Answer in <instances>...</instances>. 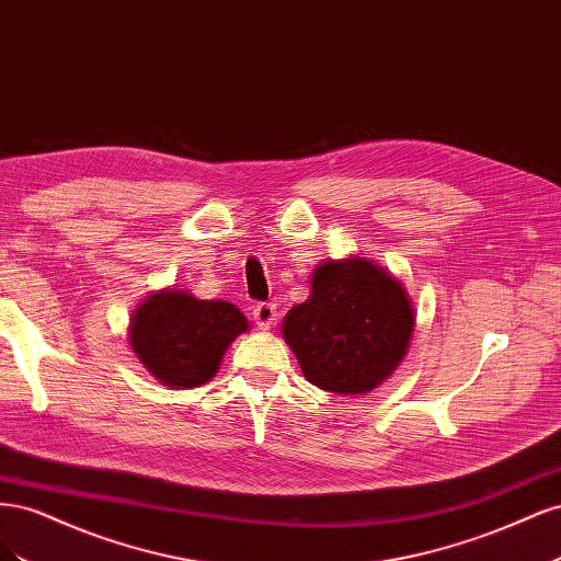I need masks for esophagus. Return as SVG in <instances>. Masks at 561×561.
Here are the masks:
<instances>
[{
  "label": "esophagus",
  "instance_id": "1",
  "mask_svg": "<svg viewBox=\"0 0 561 561\" xmlns=\"http://www.w3.org/2000/svg\"><path fill=\"white\" fill-rule=\"evenodd\" d=\"M252 318H254V325H257L260 330H268L276 322V307L274 304L262 301L252 309Z\"/></svg>",
  "mask_w": 561,
  "mask_h": 561
}]
</instances>
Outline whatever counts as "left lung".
<instances>
[{
    "label": "left lung",
    "mask_w": 561,
    "mask_h": 561,
    "mask_svg": "<svg viewBox=\"0 0 561 561\" xmlns=\"http://www.w3.org/2000/svg\"><path fill=\"white\" fill-rule=\"evenodd\" d=\"M414 322L412 297L390 271L346 257L313 268L309 299L287 311L280 330L307 381L365 396L398 369Z\"/></svg>",
    "instance_id": "1"
}]
</instances>
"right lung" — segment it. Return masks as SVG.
Wrapping results in <instances>:
<instances>
[{
    "label": "right lung",
    "instance_id": "obj_1",
    "mask_svg": "<svg viewBox=\"0 0 561 561\" xmlns=\"http://www.w3.org/2000/svg\"><path fill=\"white\" fill-rule=\"evenodd\" d=\"M248 330V318L231 301L163 287L135 307L128 342L159 383L186 390L210 381L233 339Z\"/></svg>",
    "mask_w": 561,
    "mask_h": 561
}]
</instances>
